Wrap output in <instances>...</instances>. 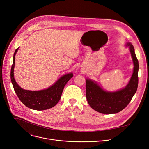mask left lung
<instances>
[{
	"label": "left lung",
	"instance_id": "1",
	"mask_svg": "<svg viewBox=\"0 0 149 149\" xmlns=\"http://www.w3.org/2000/svg\"><path fill=\"white\" fill-rule=\"evenodd\" d=\"M134 64L133 74L128 84L118 91H106L94 80L86 79V95L90 106L97 112L103 114L116 113L126 107L136 92L138 85L139 64L134 46L127 42Z\"/></svg>",
	"mask_w": 149,
	"mask_h": 149
}]
</instances>
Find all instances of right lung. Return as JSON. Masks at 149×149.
Here are the masks:
<instances>
[{"mask_svg":"<svg viewBox=\"0 0 149 149\" xmlns=\"http://www.w3.org/2000/svg\"><path fill=\"white\" fill-rule=\"evenodd\" d=\"M19 48L15 49L13 56V63L11 69V80L14 89L19 100L26 107L36 111H43L56 106L60 100L65 86L73 77L70 72L61 76L60 79L48 88L40 91H29L23 89L15 81L14 77L15 56Z\"/></svg>","mask_w":149,"mask_h":149,"instance_id":"add662e5","label":"right lung"}]
</instances>
